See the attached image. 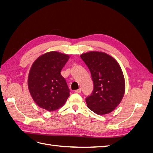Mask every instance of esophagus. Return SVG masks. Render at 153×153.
Listing matches in <instances>:
<instances>
[{
	"mask_svg": "<svg viewBox=\"0 0 153 153\" xmlns=\"http://www.w3.org/2000/svg\"><path fill=\"white\" fill-rule=\"evenodd\" d=\"M81 91H82V89H81V88H80V89L76 90L75 92H76V93H80V92H81Z\"/></svg>",
	"mask_w": 153,
	"mask_h": 153,
	"instance_id": "esophagus-1",
	"label": "esophagus"
}]
</instances>
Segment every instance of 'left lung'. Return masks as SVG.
Segmentation results:
<instances>
[{"mask_svg":"<svg viewBox=\"0 0 153 153\" xmlns=\"http://www.w3.org/2000/svg\"><path fill=\"white\" fill-rule=\"evenodd\" d=\"M80 57L91 72L94 89L85 98L87 107L98 115L108 114L121 102L125 91L122 69L110 55L90 52Z\"/></svg>","mask_w":153,"mask_h":153,"instance_id":"obj_1","label":"left lung"}]
</instances>
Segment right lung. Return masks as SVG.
<instances>
[{
	"label": "right lung",
	"mask_w": 153,
	"mask_h": 153,
	"mask_svg": "<svg viewBox=\"0 0 153 153\" xmlns=\"http://www.w3.org/2000/svg\"><path fill=\"white\" fill-rule=\"evenodd\" d=\"M69 58L66 54L50 52L41 55L32 64L28 87L39 107L52 112L66 103L70 91L61 71Z\"/></svg>",
	"instance_id": "right-lung-1"
}]
</instances>
